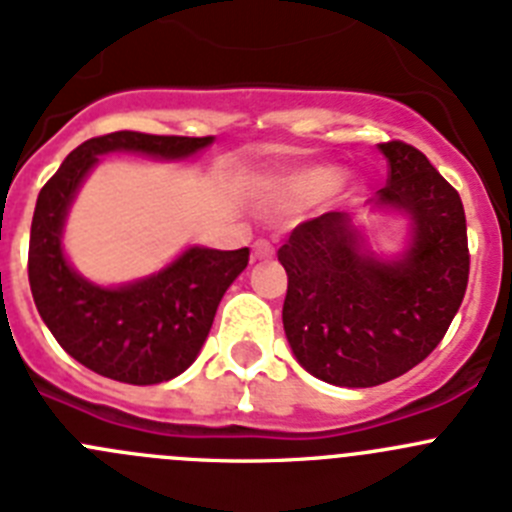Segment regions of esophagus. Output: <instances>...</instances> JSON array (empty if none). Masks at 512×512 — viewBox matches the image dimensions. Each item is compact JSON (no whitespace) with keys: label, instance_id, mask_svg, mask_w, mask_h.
<instances>
[{"label":"esophagus","instance_id":"34e87169","mask_svg":"<svg viewBox=\"0 0 512 512\" xmlns=\"http://www.w3.org/2000/svg\"><path fill=\"white\" fill-rule=\"evenodd\" d=\"M253 259H256V261L274 259V246H271L266 238H259V241L253 243Z\"/></svg>","mask_w":512,"mask_h":512}]
</instances>
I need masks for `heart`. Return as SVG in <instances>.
<instances>
[{"mask_svg":"<svg viewBox=\"0 0 512 512\" xmlns=\"http://www.w3.org/2000/svg\"><path fill=\"white\" fill-rule=\"evenodd\" d=\"M342 190L345 187V177H337L335 170L330 167H302V170H292L276 182L266 187V200L271 205H289L302 203V200L314 198L325 190Z\"/></svg>","mask_w":512,"mask_h":512,"instance_id":"heart-1","label":"heart"}]
</instances>
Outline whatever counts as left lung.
Returning <instances> with one entry per match:
<instances>
[{
	"instance_id": "left-lung-1",
	"label": "left lung",
	"mask_w": 512,
	"mask_h": 512,
	"mask_svg": "<svg viewBox=\"0 0 512 512\" xmlns=\"http://www.w3.org/2000/svg\"><path fill=\"white\" fill-rule=\"evenodd\" d=\"M378 149L388 182L370 203L409 215V248L378 259L348 213L297 225L279 248L287 340L299 365L332 386H381L419 365L447 335L470 279L459 192L411 144Z\"/></svg>"
}]
</instances>
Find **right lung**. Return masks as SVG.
Here are the masks:
<instances>
[{
    "label": "right lung",
    "mask_w": 512,
    "mask_h": 512,
    "mask_svg": "<svg viewBox=\"0 0 512 512\" xmlns=\"http://www.w3.org/2000/svg\"><path fill=\"white\" fill-rule=\"evenodd\" d=\"M210 144L213 137L142 131L93 137L65 157L37 195L27 261L32 299L60 348L103 378L152 386L185 373L203 348L225 289L248 266V248L190 246L157 274L124 287H98L63 253V225L75 192L103 154L187 159Z\"/></svg>",
    "instance_id": "1"
}]
</instances>
